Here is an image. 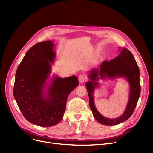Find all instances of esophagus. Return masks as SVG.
<instances>
[{
  "label": "esophagus",
  "instance_id": "esophagus-1",
  "mask_svg": "<svg viewBox=\"0 0 153 153\" xmlns=\"http://www.w3.org/2000/svg\"><path fill=\"white\" fill-rule=\"evenodd\" d=\"M86 76L84 75H80L79 76H78V80L80 83H83L86 80Z\"/></svg>",
  "mask_w": 153,
  "mask_h": 153
}]
</instances>
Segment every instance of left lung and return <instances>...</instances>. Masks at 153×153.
Wrapping results in <instances>:
<instances>
[{
	"instance_id": "1",
	"label": "left lung",
	"mask_w": 153,
	"mask_h": 153,
	"mask_svg": "<svg viewBox=\"0 0 153 153\" xmlns=\"http://www.w3.org/2000/svg\"><path fill=\"white\" fill-rule=\"evenodd\" d=\"M119 50L120 53L116 57L109 61H104L99 68L92 69L88 75L90 80L85 83L89 98V106L92 114L97 121L107 126L119 124L130 117L140 94V71L135 59L127 48L119 47ZM119 77H124L130 84L128 104L121 117L109 119L104 117L97 110L94 105V90L99 85L97 81L100 79H114Z\"/></svg>"
}]
</instances>
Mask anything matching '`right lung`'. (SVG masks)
Returning a JSON list of instances; mask_svg holds the SVG:
<instances>
[{
  "instance_id": "add662e5",
  "label": "right lung",
  "mask_w": 153,
  "mask_h": 153,
  "mask_svg": "<svg viewBox=\"0 0 153 153\" xmlns=\"http://www.w3.org/2000/svg\"><path fill=\"white\" fill-rule=\"evenodd\" d=\"M52 41L38 43L18 66L13 94L21 112L32 124L49 127L61 121L70 92L78 85L76 76L48 80L56 53Z\"/></svg>"
}]
</instances>
